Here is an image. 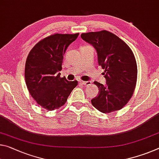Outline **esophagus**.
<instances>
[{
	"mask_svg": "<svg viewBox=\"0 0 159 159\" xmlns=\"http://www.w3.org/2000/svg\"><path fill=\"white\" fill-rule=\"evenodd\" d=\"M79 83L80 85H84V86H87V85H89L91 84V82L90 81H84V80H80Z\"/></svg>",
	"mask_w": 159,
	"mask_h": 159,
	"instance_id": "obj_1",
	"label": "esophagus"
}]
</instances>
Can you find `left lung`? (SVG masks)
<instances>
[{
  "mask_svg": "<svg viewBox=\"0 0 159 159\" xmlns=\"http://www.w3.org/2000/svg\"><path fill=\"white\" fill-rule=\"evenodd\" d=\"M80 37L96 49L98 64L104 69L106 79L105 86L94 82L99 92L91 100L93 106L103 113L121 110L129 101L137 84V65L132 49L107 30L86 32Z\"/></svg>",
  "mask_w": 159,
  "mask_h": 159,
  "instance_id": "left-lung-1",
  "label": "left lung"
}]
</instances>
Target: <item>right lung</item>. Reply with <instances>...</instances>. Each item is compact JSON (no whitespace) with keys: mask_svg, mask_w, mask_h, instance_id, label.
I'll list each match as a JSON object with an SVG mask.
<instances>
[{"mask_svg":"<svg viewBox=\"0 0 159 159\" xmlns=\"http://www.w3.org/2000/svg\"><path fill=\"white\" fill-rule=\"evenodd\" d=\"M76 34H54L45 37L30 52L25 68L27 88L40 106L49 111L59 109L78 85L60 76L64 54L79 36Z\"/></svg>","mask_w":159,"mask_h":159,"instance_id":"add662e5","label":"right lung"}]
</instances>
